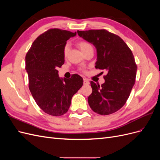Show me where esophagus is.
Wrapping results in <instances>:
<instances>
[{
  "label": "esophagus",
  "mask_w": 160,
  "mask_h": 160,
  "mask_svg": "<svg viewBox=\"0 0 160 160\" xmlns=\"http://www.w3.org/2000/svg\"><path fill=\"white\" fill-rule=\"evenodd\" d=\"M83 83H84V85H89V82L88 79H86V78H84L83 79Z\"/></svg>",
  "instance_id": "34e87169"
}]
</instances>
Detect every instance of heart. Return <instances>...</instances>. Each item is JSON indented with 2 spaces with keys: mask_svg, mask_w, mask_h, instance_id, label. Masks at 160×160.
<instances>
[{
  "mask_svg": "<svg viewBox=\"0 0 160 160\" xmlns=\"http://www.w3.org/2000/svg\"><path fill=\"white\" fill-rule=\"evenodd\" d=\"M77 46L79 47V48L82 52L84 51L85 49H88V48L91 47V45L90 44H89L88 42H85V41L79 42L78 43H77ZM69 51V46L68 45H66L64 47V49H63V54L65 57L67 55V54H68Z\"/></svg>",
  "mask_w": 160,
  "mask_h": 160,
  "instance_id": "heart-1",
  "label": "heart"
}]
</instances>
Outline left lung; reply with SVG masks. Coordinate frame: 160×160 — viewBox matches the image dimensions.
<instances>
[{
  "instance_id": "left-lung-1",
  "label": "left lung",
  "mask_w": 160,
  "mask_h": 160,
  "mask_svg": "<svg viewBox=\"0 0 160 160\" xmlns=\"http://www.w3.org/2000/svg\"><path fill=\"white\" fill-rule=\"evenodd\" d=\"M77 33L95 47V68L108 72L101 86L90 82V108L100 115L113 113L125 105L135 84L138 67L133 53L119 36L105 29L77 31Z\"/></svg>"
}]
</instances>
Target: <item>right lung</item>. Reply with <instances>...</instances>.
I'll use <instances>...</instances> for the list:
<instances>
[{
	"label": "right lung",
	"mask_w": 160,
	"mask_h": 160,
	"mask_svg": "<svg viewBox=\"0 0 160 160\" xmlns=\"http://www.w3.org/2000/svg\"><path fill=\"white\" fill-rule=\"evenodd\" d=\"M76 35L58 28L48 30L36 38L25 57L31 95L38 107L51 115L66 113L72 97L83 84L79 75L61 78L57 70L65 62L67 41Z\"/></svg>",
	"instance_id": "1"
}]
</instances>
